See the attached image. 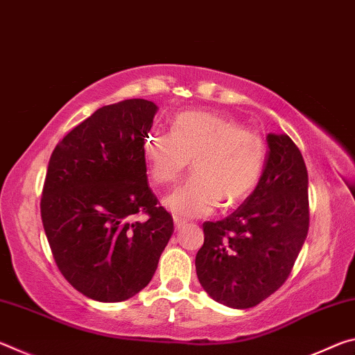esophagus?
Wrapping results in <instances>:
<instances>
[{
    "instance_id": "obj_1",
    "label": "esophagus",
    "mask_w": 355,
    "mask_h": 355,
    "mask_svg": "<svg viewBox=\"0 0 355 355\" xmlns=\"http://www.w3.org/2000/svg\"><path fill=\"white\" fill-rule=\"evenodd\" d=\"M173 224H175V228L178 230V228H182L184 225V220H182L180 218H173Z\"/></svg>"
}]
</instances>
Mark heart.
Returning <instances> with one entry per match:
<instances>
[{
    "instance_id": "1",
    "label": "heart",
    "mask_w": 355,
    "mask_h": 355,
    "mask_svg": "<svg viewBox=\"0 0 355 355\" xmlns=\"http://www.w3.org/2000/svg\"><path fill=\"white\" fill-rule=\"evenodd\" d=\"M148 173L167 186L182 177L191 161L192 177L164 199L178 218H202L222 207L243 202L260 182L266 146L263 137L235 120L205 111L182 112L171 133L153 131L144 141Z\"/></svg>"
}]
</instances>
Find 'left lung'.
<instances>
[{"label": "left lung", "instance_id": "1", "mask_svg": "<svg viewBox=\"0 0 355 355\" xmlns=\"http://www.w3.org/2000/svg\"><path fill=\"white\" fill-rule=\"evenodd\" d=\"M254 192L225 219L205 222L196 271L209 297L250 309L285 284L309 233V173L290 136L268 135Z\"/></svg>", "mask_w": 355, "mask_h": 355}]
</instances>
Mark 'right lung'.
<instances>
[{"label":"right lung","mask_w":355,"mask_h":355,"mask_svg":"<svg viewBox=\"0 0 355 355\" xmlns=\"http://www.w3.org/2000/svg\"><path fill=\"white\" fill-rule=\"evenodd\" d=\"M158 106L123 100L95 111L53 150L40 214L59 271L98 302L148 285L173 233L147 184L144 141ZM144 212L146 221H133Z\"/></svg>","instance_id":"add662e5"}]
</instances>
